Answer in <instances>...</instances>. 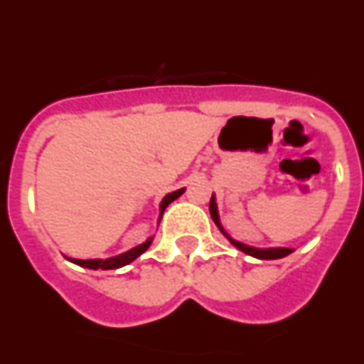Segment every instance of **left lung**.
I'll return each instance as SVG.
<instances>
[{
	"instance_id": "8db88e82",
	"label": "left lung",
	"mask_w": 364,
	"mask_h": 364,
	"mask_svg": "<svg viewBox=\"0 0 364 364\" xmlns=\"http://www.w3.org/2000/svg\"><path fill=\"white\" fill-rule=\"evenodd\" d=\"M210 213H211V218L215 220V224L218 226V230L224 233V230H222L220 226V222H218V213H217V204H215V198L211 197V202H210ZM226 235V233H224ZM228 237V235H226ZM230 239V237H228ZM230 242L233 244L235 247H239L240 252L247 253V255H252V257H257V259H264V260H269V259H282V257L286 255H290L294 250H290V247H269V250H257V247H250L246 246V244H240L237 242V240L230 239Z\"/></svg>"
}]
</instances>
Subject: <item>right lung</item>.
<instances>
[{
    "instance_id": "obj_1",
    "label": "right lung",
    "mask_w": 364,
    "mask_h": 364,
    "mask_svg": "<svg viewBox=\"0 0 364 364\" xmlns=\"http://www.w3.org/2000/svg\"><path fill=\"white\" fill-rule=\"evenodd\" d=\"M182 193H184V189H178V191H175V193H169V195H167V197L164 198L162 204H160V218H162V215H164V211H166L167 205L171 204L173 200H176V198H178L180 195H182ZM151 240H153V239L146 240V242H144L142 246L134 247V250H131V252L124 253V255L112 257V259H105V260H102V259H95V260L70 259V260H73L74 264L83 266V268H89V269H98V268L100 269H117V268H122V266H125V264H129V262H133V260L136 259V257L142 255V253L146 252L147 247L151 246Z\"/></svg>"
}]
</instances>
